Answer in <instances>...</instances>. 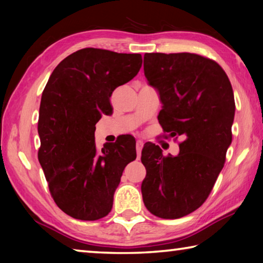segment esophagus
Listing matches in <instances>:
<instances>
[{
    "label": "esophagus",
    "mask_w": 263,
    "mask_h": 263,
    "mask_svg": "<svg viewBox=\"0 0 263 263\" xmlns=\"http://www.w3.org/2000/svg\"><path fill=\"white\" fill-rule=\"evenodd\" d=\"M142 147H144V142H142L141 140H138V141L136 142V149H137V155H138V159L140 158V155H141V149H142Z\"/></svg>",
    "instance_id": "1"
}]
</instances>
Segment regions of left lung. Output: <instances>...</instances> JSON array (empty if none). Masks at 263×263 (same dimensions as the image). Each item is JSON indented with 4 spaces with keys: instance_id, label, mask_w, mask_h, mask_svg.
I'll use <instances>...</instances> for the list:
<instances>
[{
    "instance_id": "obj_1",
    "label": "left lung",
    "mask_w": 263,
    "mask_h": 263,
    "mask_svg": "<svg viewBox=\"0 0 263 263\" xmlns=\"http://www.w3.org/2000/svg\"><path fill=\"white\" fill-rule=\"evenodd\" d=\"M144 74L162 103L163 131L183 141L175 157L144 146L142 201L154 216L176 219L205 202L224 167L232 142V86L216 61L194 53H146Z\"/></svg>"
}]
</instances>
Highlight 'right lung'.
<instances>
[{"instance_id": "right-lung-1", "label": "right lung", "mask_w": 263, "mask_h": 263, "mask_svg": "<svg viewBox=\"0 0 263 263\" xmlns=\"http://www.w3.org/2000/svg\"><path fill=\"white\" fill-rule=\"evenodd\" d=\"M141 54L82 48L65 58L48 79L39 108V163L58 206L80 220H97L112 209L124 168L137 158L124 136L95 145L96 123L112 112L116 88L136 77Z\"/></svg>"}]
</instances>
